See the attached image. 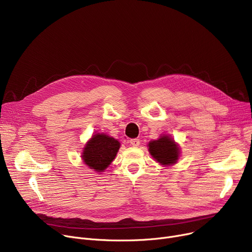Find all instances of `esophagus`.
I'll list each match as a JSON object with an SVG mask.
<instances>
[{"mask_svg": "<svg viewBox=\"0 0 252 252\" xmlns=\"http://www.w3.org/2000/svg\"><path fill=\"white\" fill-rule=\"evenodd\" d=\"M129 143H130V145L133 146V147H138V146L140 145V140H139V139H131V140L129 141Z\"/></svg>", "mask_w": 252, "mask_h": 252, "instance_id": "1", "label": "esophagus"}]
</instances>
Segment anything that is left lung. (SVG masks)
Segmentation results:
<instances>
[{
    "label": "left lung",
    "mask_w": 252,
    "mask_h": 252,
    "mask_svg": "<svg viewBox=\"0 0 252 252\" xmlns=\"http://www.w3.org/2000/svg\"><path fill=\"white\" fill-rule=\"evenodd\" d=\"M148 147L150 154L161 165H173L179 158V147L169 136L163 135L156 141H151Z\"/></svg>",
    "instance_id": "8db88e82"
}]
</instances>
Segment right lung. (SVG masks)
<instances>
[{
    "label": "right lung",
    "instance_id": "obj_1",
    "mask_svg": "<svg viewBox=\"0 0 252 252\" xmlns=\"http://www.w3.org/2000/svg\"><path fill=\"white\" fill-rule=\"evenodd\" d=\"M121 143L104 133H95L83 150L82 159L96 172L104 171L119 152Z\"/></svg>",
    "mask_w": 252,
    "mask_h": 252
}]
</instances>
